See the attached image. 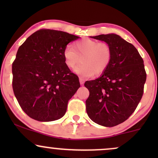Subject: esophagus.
<instances>
[{"instance_id": "esophagus-1", "label": "esophagus", "mask_w": 158, "mask_h": 158, "mask_svg": "<svg viewBox=\"0 0 158 158\" xmlns=\"http://www.w3.org/2000/svg\"><path fill=\"white\" fill-rule=\"evenodd\" d=\"M79 81H80V84L81 85H83V84H84L85 79H82V78H79Z\"/></svg>"}]
</instances>
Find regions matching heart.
Masks as SVG:
<instances>
[{
	"instance_id": "1",
	"label": "heart",
	"mask_w": 158,
	"mask_h": 158,
	"mask_svg": "<svg viewBox=\"0 0 158 158\" xmlns=\"http://www.w3.org/2000/svg\"><path fill=\"white\" fill-rule=\"evenodd\" d=\"M64 63L73 69L78 63H81L75 69L78 75L84 78L102 74L110 66L112 50L107 43L97 40L84 39L73 43V48L67 46L63 52Z\"/></svg>"
}]
</instances>
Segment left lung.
Listing matches in <instances>:
<instances>
[{
    "label": "left lung",
    "mask_w": 158,
    "mask_h": 158,
    "mask_svg": "<svg viewBox=\"0 0 158 158\" xmlns=\"http://www.w3.org/2000/svg\"><path fill=\"white\" fill-rule=\"evenodd\" d=\"M112 50L110 66L95 80L85 81L89 90L86 111L91 120L106 127L126 121L143 97L146 80L143 60L133 44L116 34L94 36Z\"/></svg>",
    "instance_id": "8db88e82"
}]
</instances>
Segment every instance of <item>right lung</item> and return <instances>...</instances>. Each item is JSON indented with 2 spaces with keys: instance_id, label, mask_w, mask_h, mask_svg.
I'll use <instances>...</instances> for the list:
<instances>
[{
  "instance_id": "1",
  "label": "right lung",
  "mask_w": 158,
  "mask_h": 158,
  "mask_svg": "<svg viewBox=\"0 0 158 158\" xmlns=\"http://www.w3.org/2000/svg\"><path fill=\"white\" fill-rule=\"evenodd\" d=\"M79 37L41 29L19 47L12 63V89L31 118L50 122L66 113L69 99L80 87L79 77L64 63L67 44Z\"/></svg>"
}]
</instances>
